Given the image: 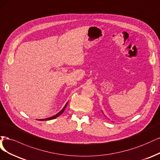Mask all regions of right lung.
Returning <instances> with one entry per match:
<instances>
[{
	"label": "right lung",
	"instance_id": "right-lung-1",
	"mask_svg": "<svg viewBox=\"0 0 160 160\" xmlns=\"http://www.w3.org/2000/svg\"><path fill=\"white\" fill-rule=\"evenodd\" d=\"M67 104H68V102L66 103V105L64 106V107L62 108V110H60V111L58 113V114H56V115H54V116H52V117H50V118H46V119H40L39 120H40V121H44V120H50L55 119V118H57L58 116H59L60 115H61L62 114V113H63V112H64V110H65V108H66V107Z\"/></svg>",
	"mask_w": 160,
	"mask_h": 160
}]
</instances>
